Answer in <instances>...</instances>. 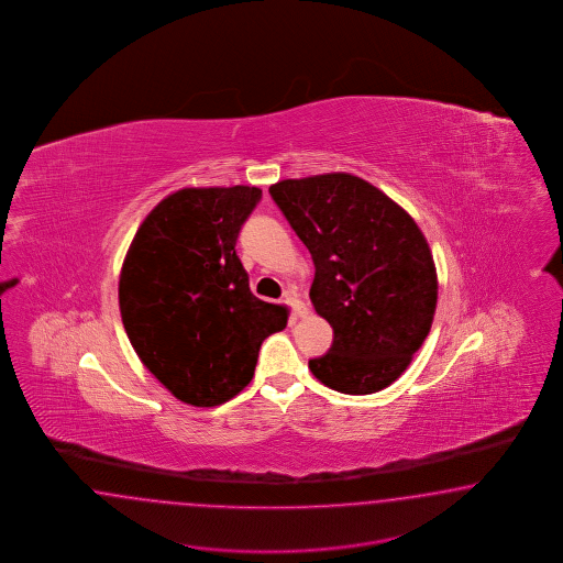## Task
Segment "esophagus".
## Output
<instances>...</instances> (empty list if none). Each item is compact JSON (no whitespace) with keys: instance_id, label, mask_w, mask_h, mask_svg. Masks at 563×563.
I'll list each match as a JSON object with an SVG mask.
<instances>
[{"instance_id":"1","label":"esophagus","mask_w":563,"mask_h":563,"mask_svg":"<svg viewBox=\"0 0 563 563\" xmlns=\"http://www.w3.org/2000/svg\"><path fill=\"white\" fill-rule=\"evenodd\" d=\"M285 301L289 303L292 313H295L297 318H306L307 313H309V307H307L301 299H297V295H290L289 292Z\"/></svg>"}]
</instances>
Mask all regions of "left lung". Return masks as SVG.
Here are the masks:
<instances>
[{
    "instance_id": "8db88e82",
    "label": "left lung",
    "mask_w": 563,
    "mask_h": 563,
    "mask_svg": "<svg viewBox=\"0 0 563 563\" xmlns=\"http://www.w3.org/2000/svg\"><path fill=\"white\" fill-rule=\"evenodd\" d=\"M271 196L306 243L309 299L334 330L309 369L342 394L388 388L427 339L438 273L426 235L402 206L351 173L283 179Z\"/></svg>"
}]
</instances>
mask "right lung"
Listing matches in <instances>:
<instances>
[{
  "label": "right lung",
  "mask_w": 563,
  "mask_h": 563,
  "mask_svg": "<svg viewBox=\"0 0 563 563\" xmlns=\"http://www.w3.org/2000/svg\"><path fill=\"white\" fill-rule=\"evenodd\" d=\"M262 196L252 186L184 188L137 227L120 274L121 322L144 367L177 400L219 407L254 377L289 309L257 299L238 252Z\"/></svg>",
  "instance_id": "add662e5"
}]
</instances>
